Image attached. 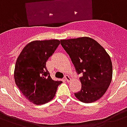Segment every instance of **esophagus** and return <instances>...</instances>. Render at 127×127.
I'll return each instance as SVG.
<instances>
[{
	"instance_id": "1",
	"label": "esophagus",
	"mask_w": 127,
	"mask_h": 127,
	"mask_svg": "<svg viewBox=\"0 0 127 127\" xmlns=\"http://www.w3.org/2000/svg\"><path fill=\"white\" fill-rule=\"evenodd\" d=\"M64 80H65L66 82H70V78L69 77V76L65 75L64 76Z\"/></svg>"
}]
</instances>
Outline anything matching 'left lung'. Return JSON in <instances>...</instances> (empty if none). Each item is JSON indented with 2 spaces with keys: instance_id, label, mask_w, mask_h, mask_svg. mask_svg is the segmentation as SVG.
I'll list each match as a JSON object with an SVG mask.
<instances>
[{
  "instance_id": "1",
  "label": "left lung",
  "mask_w": 127,
  "mask_h": 127,
  "mask_svg": "<svg viewBox=\"0 0 127 127\" xmlns=\"http://www.w3.org/2000/svg\"><path fill=\"white\" fill-rule=\"evenodd\" d=\"M80 78L82 88L74 93L84 103L95 101L104 95L112 80L111 60L105 49L88 37L61 40Z\"/></svg>"
}]
</instances>
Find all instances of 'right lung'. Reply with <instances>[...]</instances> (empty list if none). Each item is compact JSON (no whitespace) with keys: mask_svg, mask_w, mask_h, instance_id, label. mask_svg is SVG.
<instances>
[{"mask_svg":"<svg viewBox=\"0 0 127 127\" xmlns=\"http://www.w3.org/2000/svg\"><path fill=\"white\" fill-rule=\"evenodd\" d=\"M60 43L57 39L33 41L25 46L17 59L14 75L16 84L34 104H45L53 99L62 83L52 79L46 67V62Z\"/></svg>","mask_w":127,"mask_h":127,"instance_id":"right-lung-1","label":"right lung"}]
</instances>
